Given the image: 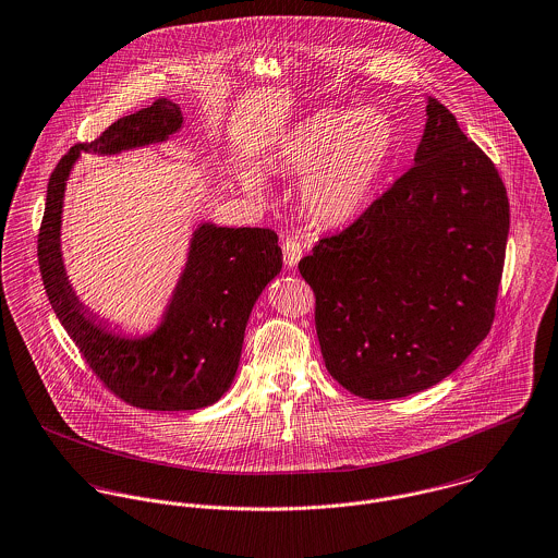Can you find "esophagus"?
I'll use <instances>...</instances> for the list:
<instances>
[{
  "label": "esophagus",
  "instance_id": "1",
  "mask_svg": "<svg viewBox=\"0 0 558 558\" xmlns=\"http://www.w3.org/2000/svg\"><path fill=\"white\" fill-rule=\"evenodd\" d=\"M303 257V244L299 239L283 240V262L288 268H296Z\"/></svg>",
  "mask_w": 558,
  "mask_h": 558
}]
</instances>
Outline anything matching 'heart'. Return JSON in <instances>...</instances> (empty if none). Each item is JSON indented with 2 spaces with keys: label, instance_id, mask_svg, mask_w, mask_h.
Returning a JSON list of instances; mask_svg holds the SVG:
<instances>
[{
  "label": "heart",
  "instance_id": "b5f03b06",
  "mask_svg": "<svg viewBox=\"0 0 558 558\" xmlns=\"http://www.w3.org/2000/svg\"><path fill=\"white\" fill-rule=\"evenodd\" d=\"M398 126L383 109H324L294 124L275 146L266 167L303 175V204L324 226L356 219L398 153ZM251 193H264L255 171H244Z\"/></svg>",
  "mask_w": 558,
  "mask_h": 558
}]
</instances>
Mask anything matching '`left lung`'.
<instances>
[{
	"instance_id": "obj_1",
	"label": "left lung",
	"mask_w": 558,
	"mask_h": 558,
	"mask_svg": "<svg viewBox=\"0 0 558 558\" xmlns=\"http://www.w3.org/2000/svg\"><path fill=\"white\" fill-rule=\"evenodd\" d=\"M414 167L299 270L316 292L328 374L350 393L398 399L453 374L487 337L509 202L494 162L427 96Z\"/></svg>"
}]
</instances>
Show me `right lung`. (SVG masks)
Wrapping results in <instances>:
<instances>
[{
	"instance_id": "obj_1",
	"label": "right lung",
	"mask_w": 558,
	"mask_h": 558,
	"mask_svg": "<svg viewBox=\"0 0 558 558\" xmlns=\"http://www.w3.org/2000/svg\"><path fill=\"white\" fill-rule=\"evenodd\" d=\"M180 129V107L159 98L113 122L96 142L71 148L49 178L38 234L40 275L56 316L94 374L118 398L144 410H199L230 391L251 310L283 264L272 230L202 221L153 330L126 335L81 301L62 255L64 193L81 153L113 157L165 144Z\"/></svg>"
}]
</instances>
